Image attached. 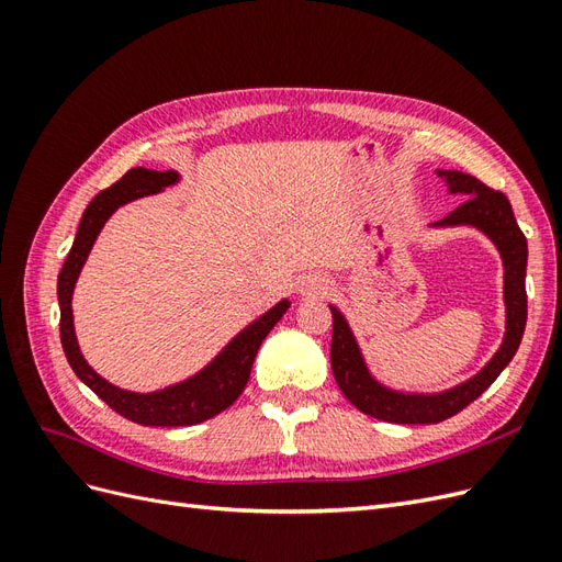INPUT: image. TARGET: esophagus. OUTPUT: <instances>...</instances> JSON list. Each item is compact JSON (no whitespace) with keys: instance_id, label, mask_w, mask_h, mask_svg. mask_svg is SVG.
<instances>
[{"instance_id":"1","label":"esophagus","mask_w":562,"mask_h":562,"mask_svg":"<svg viewBox=\"0 0 562 562\" xmlns=\"http://www.w3.org/2000/svg\"><path fill=\"white\" fill-rule=\"evenodd\" d=\"M328 288V281L323 277H307L302 283H300V293L302 295H316V293H323Z\"/></svg>"}]
</instances>
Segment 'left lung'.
Returning <instances> with one entry per match:
<instances>
[{
    "instance_id": "obj_1",
    "label": "left lung",
    "mask_w": 562,
    "mask_h": 562,
    "mask_svg": "<svg viewBox=\"0 0 562 562\" xmlns=\"http://www.w3.org/2000/svg\"><path fill=\"white\" fill-rule=\"evenodd\" d=\"M450 187L452 194H464L459 206L450 211L436 225H473L485 232L502 252L504 260V300H506V335L499 351L492 361L471 378L443 394L419 396V394H398L389 391L372 380L368 372L359 345L347 326L345 316L335 307L333 312V345L330 363L337 386L342 394L359 407L361 413L378 417L391 424H438L469 403L479 398L483 391L499 378V372L512 363L518 351V345L525 333L527 321V293H525V269H527V239L520 232L516 215L508 199L492 190L479 178L467 176L462 171H438Z\"/></svg>"
}]
</instances>
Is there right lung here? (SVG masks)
I'll return each mask as SVG.
<instances>
[{"mask_svg":"<svg viewBox=\"0 0 562 562\" xmlns=\"http://www.w3.org/2000/svg\"><path fill=\"white\" fill-rule=\"evenodd\" d=\"M178 182L176 171H149V168H131V171L116 180L108 190L93 196V201L81 215V223L75 236V244L67 252L65 265L58 274V304H60V342L67 356V363L75 370V375L87 384L98 398H103L114 413L122 417L143 424V427H190V424L206 422L223 413L236 398L250 378V368L258 353L262 339L269 330L277 326L291 302L281 300L277 307H271L265 316L236 335L225 351L217 359L203 368L199 375L173 384L151 394H135V391H124L108 380L83 361L79 351L75 326H72V291L79 271L87 262L95 236L108 223V217L124 203L140 199L147 194H157L164 187Z\"/></svg>","mask_w":562,"mask_h":562,"instance_id":"obj_1","label":"right lung"}]
</instances>
